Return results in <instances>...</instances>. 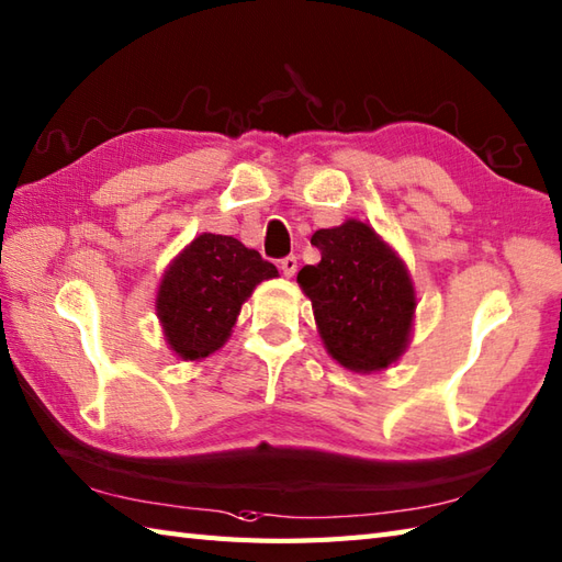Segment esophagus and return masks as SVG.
<instances>
[{
  "instance_id": "obj_1",
  "label": "esophagus",
  "mask_w": 562,
  "mask_h": 562,
  "mask_svg": "<svg viewBox=\"0 0 562 562\" xmlns=\"http://www.w3.org/2000/svg\"><path fill=\"white\" fill-rule=\"evenodd\" d=\"M280 270L284 272V278H292V274L296 272V256H288L280 260Z\"/></svg>"
}]
</instances>
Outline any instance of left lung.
<instances>
[{"mask_svg":"<svg viewBox=\"0 0 562 562\" xmlns=\"http://www.w3.org/2000/svg\"><path fill=\"white\" fill-rule=\"evenodd\" d=\"M321 262L296 274L326 352L355 374L384 372L408 350L417 294L403 258L374 226L345 220L318 229Z\"/></svg>","mask_w":562,"mask_h":562,"instance_id":"8db88e82","label":"left lung"}]
</instances>
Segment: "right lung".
<instances>
[{"instance_id":"obj_1","label":"right lung","mask_w":562,"mask_h":562,"mask_svg":"<svg viewBox=\"0 0 562 562\" xmlns=\"http://www.w3.org/2000/svg\"><path fill=\"white\" fill-rule=\"evenodd\" d=\"M278 268L234 236L200 234L164 270L157 316L178 360L200 362L229 340L241 306Z\"/></svg>"}]
</instances>
